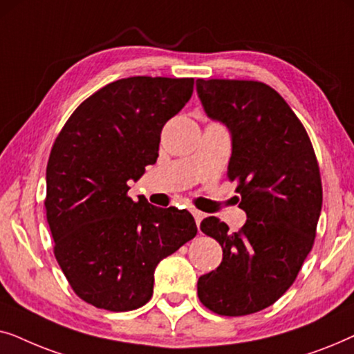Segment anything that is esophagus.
Returning a JSON list of instances; mask_svg holds the SVG:
<instances>
[{"label":"esophagus","instance_id":"1","mask_svg":"<svg viewBox=\"0 0 354 354\" xmlns=\"http://www.w3.org/2000/svg\"><path fill=\"white\" fill-rule=\"evenodd\" d=\"M192 214H193V217H195L196 225H200V224H201V221L205 219V214H203V212H201V211H198V209H193V211H192Z\"/></svg>","mask_w":354,"mask_h":354}]
</instances>
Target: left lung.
I'll use <instances>...</instances> for the list:
<instances>
[{
    "label": "left lung",
    "mask_w": 354,
    "mask_h": 354,
    "mask_svg": "<svg viewBox=\"0 0 354 354\" xmlns=\"http://www.w3.org/2000/svg\"><path fill=\"white\" fill-rule=\"evenodd\" d=\"M196 90L207 118L230 130L227 176L246 212L239 232L214 216L203 219V234L222 246V263L198 279V297L221 316H246L292 287L313 248L322 207L319 164L306 129L269 85L198 79Z\"/></svg>",
    "instance_id": "left-lung-1"
}]
</instances>
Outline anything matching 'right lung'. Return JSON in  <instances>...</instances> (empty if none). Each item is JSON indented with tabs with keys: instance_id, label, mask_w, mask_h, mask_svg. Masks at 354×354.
Instances as JSON below:
<instances>
[{
	"instance_id": "obj_1",
	"label": "right lung",
	"mask_w": 354,
	"mask_h": 354,
	"mask_svg": "<svg viewBox=\"0 0 354 354\" xmlns=\"http://www.w3.org/2000/svg\"><path fill=\"white\" fill-rule=\"evenodd\" d=\"M193 79L129 77L77 108L46 166V219L55 256L79 298L132 311L149 301L154 269L196 235L187 209L127 195L156 162L161 130L188 103Z\"/></svg>"
}]
</instances>
